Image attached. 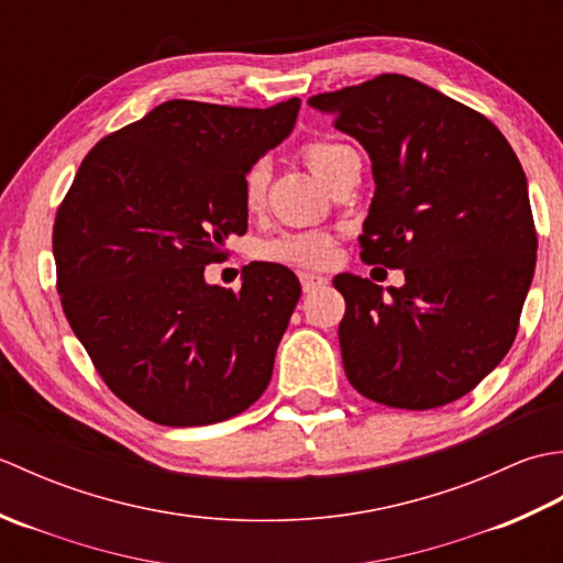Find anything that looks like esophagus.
Listing matches in <instances>:
<instances>
[{"instance_id": "esophagus-1", "label": "esophagus", "mask_w": 563, "mask_h": 563, "mask_svg": "<svg viewBox=\"0 0 563 563\" xmlns=\"http://www.w3.org/2000/svg\"><path fill=\"white\" fill-rule=\"evenodd\" d=\"M300 283H302V290L309 295L319 288H324L329 280L324 278V275H317V273H300Z\"/></svg>"}]
</instances>
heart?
I'll list each match as a JSON object with an SVG mask.
<instances>
[{
    "label": "heart",
    "mask_w": 563,
    "mask_h": 563,
    "mask_svg": "<svg viewBox=\"0 0 563 563\" xmlns=\"http://www.w3.org/2000/svg\"><path fill=\"white\" fill-rule=\"evenodd\" d=\"M300 157L331 188L357 164L355 150L336 140H309L300 147ZM268 178L271 166L266 159L249 164L242 181L249 212H258L266 202ZM333 246H336V239L329 232H288L261 242L256 246V258L295 268H324L333 256Z\"/></svg>",
    "instance_id": "1"
}]
</instances>
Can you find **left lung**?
Listing matches in <instances>:
<instances>
[{"mask_svg":"<svg viewBox=\"0 0 563 563\" xmlns=\"http://www.w3.org/2000/svg\"><path fill=\"white\" fill-rule=\"evenodd\" d=\"M309 103L373 159L361 258L404 268L401 288L387 292L361 275L333 278L345 300V375L391 409L457 401L510 351L534 275L537 230L516 152L486 115L404 75Z\"/></svg>","mask_w":563,"mask_h":563,"instance_id":"left-lung-1","label":"left lung"}]
</instances>
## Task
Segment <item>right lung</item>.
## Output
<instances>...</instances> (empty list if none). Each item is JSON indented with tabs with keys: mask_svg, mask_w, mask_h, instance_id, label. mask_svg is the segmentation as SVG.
<instances>
[{
	"mask_svg": "<svg viewBox=\"0 0 563 563\" xmlns=\"http://www.w3.org/2000/svg\"><path fill=\"white\" fill-rule=\"evenodd\" d=\"M271 109L174 99L84 157L53 224L57 292L118 399L159 426H208L266 391L300 300L280 263H249L242 288L208 285L224 239L246 232L244 172L295 125Z\"/></svg>",
	"mask_w": 563,
	"mask_h": 563,
	"instance_id": "add662e5",
	"label": "right lung"
}]
</instances>
